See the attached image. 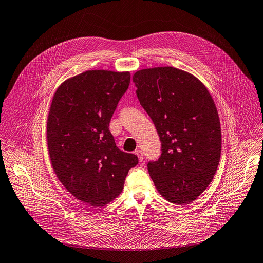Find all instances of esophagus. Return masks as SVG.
I'll return each instance as SVG.
<instances>
[{
  "label": "esophagus",
  "mask_w": 263,
  "mask_h": 263,
  "mask_svg": "<svg viewBox=\"0 0 263 263\" xmlns=\"http://www.w3.org/2000/svg\"><path fill=\"white\" fill-rule=\"evenodd\" d=\"M136 155H137V157H138L140 162H142V161H143V153H142V151H141V149H137V151H136Z\"/></svg>",
  "instance_id": "1"
}]
</instances>
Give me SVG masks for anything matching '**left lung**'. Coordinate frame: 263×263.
<instances>
[{"label":"left lung","mask_w":263,"mask_h":263,"mask_svg":"<svg viewBox=\"0 0 263 263\" xmlns=\"http://www.w3.org/2000/svg\"><path fill=\"white\" fill-rule=\"evenodd\" d=\"M140 104L162 145L147 168L156 189L175 204H189L212 182L221 156V127L214 100L194 74L172 66L136 71Z\"/></svg>","instance_id":"obj_1"}]
</instances>
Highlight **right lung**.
<instances>
[{"label":"right lung","mask_w":263,"mask_h":263,"mask_svg":"<svg viewBox=\"0 0 263 263\" xmlns=\"http://www.w3.org/2000/svg\"><path fill=\"white\" fill-rule=\"evenodd\" d=\"M130 82L129 71L87 70L55 90L47 117L51 166L64 187L96 208L115 200L138 157L120 151L109 122Z\"/></svg>","instance_id":"right-lung-1"}]
</instances>
